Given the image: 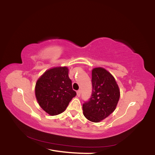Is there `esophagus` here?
<instances>
[{
	"instance_id": "esophagus-1",
	"label": "esophagus",
	"mask_w": 155,
	"mask_h": 155,
	"mask_svg": "<svg viewBox=\"0 0 155 155\" xmlns=\"http://www.w3.org/2000/svg\"><path fill=\"white\" fill-rule=\"evenodd\" d=\"M77 96L79 97L80 96H81V90H78L77 91Z\"/></svg>"
}]
</instances>
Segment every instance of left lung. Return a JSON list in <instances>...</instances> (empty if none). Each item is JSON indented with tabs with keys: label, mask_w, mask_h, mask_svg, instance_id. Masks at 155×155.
<instances>
[{
	"label": "left lung",
	"mask_w": 155,
	"mask_h": 155,
	"mask_svg": "<svg viewBox=\"0 0 155 155\" xmlns=\"http://www.w3.org/2000/svg\"><path fill=\"white\" fill-rule=\"evenodd\" d=\"M91 83V95L83 104V111L87 120L98 122L114 111L120 98V90L114 77L103 68L92 70Z\"/></svg>",
	"instance_id": "8db88e82"
}]
</instances>
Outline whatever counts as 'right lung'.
Here are the masks:
<instances>
[{
	"label": "right lung",
	"instance_id": "obj_1",
	"mask_svg": "<svg viewBox=\"0 0 155 155\" xmlns=\"http://www.w3.org/2000/svg\"><path fill=\"white\" fill-rule=\"evenodd\" d=\"M77 95L72 90V81L66 67L47 70L35 85V96L40 106L51 115L61 114Z\"/></svg>",
	"mask_w": 155,
	"mask_h": 155
}]
</instances>
